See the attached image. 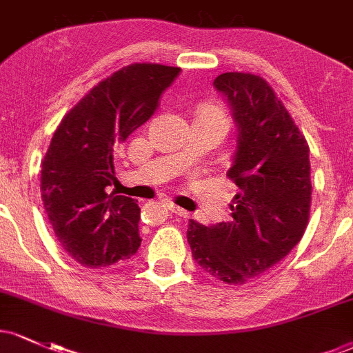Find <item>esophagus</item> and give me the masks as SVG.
<instances>
[{
    "mask_svg": "<svg viewBox=\"0 0 353 353\" xmlns=\"http://www.w3.org/2000/svg\"><path fill=\"white\" fill-rule=\"evenodd\" d=\"M168 209H169L170 212H174V214L181 216V218H189V212L185 211V209H183V208L176 206V204H172V203H168Z\"/></svg>",
    "mask_w": 353,
    "mask_h": 353,
    "instance_id": "1",
    "label": "esophagus"
}]
</instances>
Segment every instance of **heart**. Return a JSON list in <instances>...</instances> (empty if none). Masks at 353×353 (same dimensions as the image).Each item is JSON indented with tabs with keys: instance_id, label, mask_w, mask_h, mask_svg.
I'll return each instance as SVG.
<instances>
[{
	"instance_id": "heart-1",
	"label": "heart",
	"mask_w": 353,
	"mask_h": 353,
	"mask_svg": "<svg viewBox=\"0 0 353 353\" xmlns=\"http://www.w3.org/2000/svg\"><path fill=\"white\" fill-rule=\"evenodd\" d=\"M197 115H199V117H206V119L214 120V122L221 123L224 129H228V115L221 105H216V103H206V105H203L199 108Z\"/></svg>"
}]
</instances>
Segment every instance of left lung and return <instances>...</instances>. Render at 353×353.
Wrapping results in <instances>:
<instances>
[{
	"mask_svg": "<svg viewBox=\"0 0 353 353\" xmlns=\"http://www.w3.org/2000/svg\"><path fill=\"white\" fill-rule=\"evenodd\" d=\"M212 85L228 100L238 127L226 176L239 191L230 206V221L204 226L191 219L188 241L208 274L243 285L280 263L307 230L310 149L261 77L221 73Z\"/></svg>",
	"mask_w": 353,
	"mask_h": 353,
	"instance_id": "left-lung-1",
	"label": "left lung"
}]
</instances>
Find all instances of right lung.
Here are the masks:
<instances>
[{
  "mask_svg": "<svg viewBox=\"0 0 353 353\" xmlns=\"http://www.w3.org/2000/svg\"><path fill=\"white\" fill-rule=\"evenodd\" d=\"M181 68L134 63L112 73L65 115L41 164V199L61 248L88 268L141 246L137 201L107 194L115 149L154 115Z\"/></svg>",
  "mask_w": 353,
  "mask_h": 353,
  "instance_id": "add662e5",
  "label": "right lung"
}]
</instances>
